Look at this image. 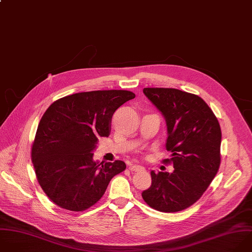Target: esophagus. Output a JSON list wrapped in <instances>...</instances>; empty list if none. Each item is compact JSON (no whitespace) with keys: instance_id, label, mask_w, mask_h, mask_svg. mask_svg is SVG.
Here are the masks:
<instances>
[{"instance_id":"1","label":"esophagus","mask_w":252,"mask_h":252,"mask_svg":"<svg viewBox=\"0 0 252 252\" xmlns=\"http://www.w3.org/2000/svg\"><path fill=\"white\" fill-rule=\"evenodd\" d=\"M128 169H129L130 171H138V170L142 169V166L137 165V164H129Z\"/></svg>"}]
</instances>
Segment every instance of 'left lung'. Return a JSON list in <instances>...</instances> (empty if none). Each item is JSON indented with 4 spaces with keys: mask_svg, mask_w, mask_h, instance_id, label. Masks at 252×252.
<instances>
[{
    "mask_svg": "<svg viewBox=\"0 0 252 252\" xmlns=\"http://www.w3.org/2000/svg\"><path fill=\"white\" fill-rule=\"evenodd\" d=\"M144 95L164 116L166 149L172 152L173 172L151 171L144 202L163 213L195 204L210 186L220 164L221 131L207 103L197 95L173 88H144Z\"/></svg>",
    "mask_w": 252,
    "mask_h": 252,
    "instance_id": "obj_1",
    "label": "left lung"
}]
</instances>
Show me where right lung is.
Segmentation results:
<instances>
[{
    "instance_id": "obj_1",
    "label": "right lung",
    "mask_w": 252,
    "mask_h": 252,
    "mask_svg": "<svg viewBox=\"0 0 252 252\" xmlns=\"http://www.w3.org/2000/svg\"><path fill=\"white\" fill-rule=\"evenodd\" d=\"M135 95L125 90L76 93L43 114L32 147L37 181L58 207L82 212L105 194L114 176L126 169L122 160H93L98 138L108 137L114 113Z\"/></svg>"
}]
</instances>
